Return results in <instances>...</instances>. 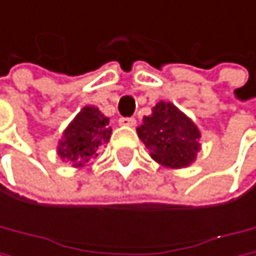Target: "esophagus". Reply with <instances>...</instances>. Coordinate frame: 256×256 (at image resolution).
Instances as JSON below:
<instances>
[{
	"label": "esophagus",
	"instance_id": "34e87169",
	"mask_svg": "<svg viewBox=\"0 0 256 256\" xmlns=\"http://www.w3.org/2000/svg\"><path fill=\"white\" fill-rule=\"evenodd\" d=\"M119 124L120 125H125V126H134L136 125V119L134 118H120L119 119Z\"/></svg>",
	"mask_w": 256,
	"mask_h": 256
}]
</instances>
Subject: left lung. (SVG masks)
<instances>
[{
    "label": "left lung",
    "mask_w": 256,
    "mask_h": 256,
    "mask_svg": "<svg viewBox=\"0 0 256 256\" xmlns=\"http://www.w3.org/2000/svg\"><path fill=\"white\" fill-rule=\"evenodd\" d=\"M151 157L168 168H184L200 150V131L172 104L160 102L137 128Z\"/></svg>",
    "instance_id": "1"
}]
</instances>
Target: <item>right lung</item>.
Wrapping results in <instances>:
<instances>
[{
    "label": "right lung",
    "instance_id": "right-lung-1",
    "mask_svg": "<svg viewBox=\"0 0 256 256\" xmlns=\"http://www.w3.org/2000/svg\"><path fill=\"white\" fill-rule=\"evenodd\" d=\"M108 118L94 106H85L70 126L64 131L58 154L73 166H84L98 156V150L106 144L111 136Z\"/></svg>",
    "mask_w": 256,
    "mask_h": 256
}]
</instances>
